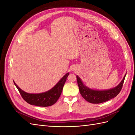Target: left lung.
<instances>
[{"mask_svg":"<svg viewBox=\"0 0 135 135\" xmlns=\"http://www.w3.org/2000/svg\"><path fill=\"white\" fill-rule=\"evenodd\" d=\"M126 74L123 79L117 87L107 90H95L88 88L83 83L80 78L76 75L77 83L79 88V92L84 99L92 104H100L111 100L116 97L122 88Z\"/></svg>","mask_w":135,"mask_h":135,"instance_id":"8db88e82","label":"left lung"}]
</instances>
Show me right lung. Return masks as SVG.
Wrapping results in <instances>:
<instances>
[{
    "label": "right lung",
    "instance_id": "obj_1",
    "mask_svg": "<svg viewBox=\"0 0 135 135\" xmlns=\"http://www.w3.org/2000/svg\"><path fill=\"white\" fill-rule=\"evenodd\" d=\"M69 73L65 74L59 82L50 90L47 92L40 93H28L22 91L18 85L14 84L17 87L19 92L21 94L23 99L30 105H33L38 107H50L55 104L58 100L62 91L64 85L66 80Z\"/></svg>",
    "mask_w": 135,
    "mask_h": 135
}]
</instances>
